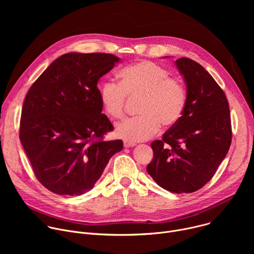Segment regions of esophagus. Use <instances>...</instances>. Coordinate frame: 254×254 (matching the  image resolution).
I'll use <instances>...</instances> for the list:
<instances>
[{
    "instance_id": "1",
    "label": "esophagus",
    "mask_w": 254,
    "mask_h": 254,
    "mask_svg": "<svg viewBox=\"0 0 254 254\" xmlns=\"http://www.w3.org/2000/svg\"><path fill=\"white\" fill-rule=\"evenodd\" d=\"M124 146H125L126 148H130V147H134V146H135V143H134V142H132V141L125 140V141H124Z\"/></svg>"
}]
</instances>
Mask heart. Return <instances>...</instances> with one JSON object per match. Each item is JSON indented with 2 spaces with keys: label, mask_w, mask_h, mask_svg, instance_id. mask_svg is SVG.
I'll return each mask as SVG.
<instances>
[{
  "label": "heart",
  "mask_w": 254,
  "mask_h": 254,
  "mask_svg": "<svg viewBox=\"0 0 254 254\" xmlns=\"http://www.w3.org/2000/svg\"><path fill=\"white\" fill-rule=\"evenodd\" d=\"M121 83L104 81L99 89L106 115L121 120L125 116L127 96L139 98V116L126 120L116 127L118 136L128 141H142L164 127H172L182 118L187 104V90L182 79L170 76L168 69L151 61H139L123 68Z\"/></svg>",
  "instance_id": "1"
}]
</instances>
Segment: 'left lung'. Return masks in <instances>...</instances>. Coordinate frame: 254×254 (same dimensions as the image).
<instances>
[{"label": "left lung", "instance_id": "left-lung-1", "mask_svg": "<svg viewBox=\"0 0 254 254\" xmlns=\"http://www.w3.org/2000/svg\"><path fill=\"white\" fill-rule=\"evenodd\" d=\"M187 86L185 112L177 125L151 147L147 172L162 188L192 193L212 179L226 157L232 138L229 103L205 68L182 57L176 60Z\"/></svg>", "mask_w": 254, "mask_h": 254}]
</instances>
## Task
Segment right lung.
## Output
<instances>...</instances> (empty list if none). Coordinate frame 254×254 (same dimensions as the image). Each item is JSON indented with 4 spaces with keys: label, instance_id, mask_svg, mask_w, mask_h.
<instances>
[{
    "label": "right lung",
    "instance_id": "1",
    "mask_svg": "<svg viewBox=\"0 0 254 254\" xmlns=\"http://www.w3.org/2000/svg\"><path fill=\"white\" fill-rule=\"evenodd\" d=\"M120 58L107 53H66L53 61L25 97L19 137L39 182L58 195L93 188L121 139L102 112L97 82Z\"/></svg>",
    "mask_w": 254,
    "mask_h": 254
}]
</instances>
